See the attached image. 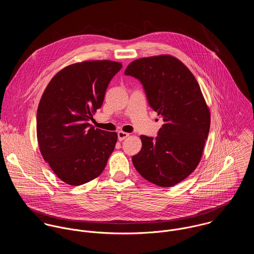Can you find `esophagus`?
<instances>
[{"instance_id":"obj_1","label":"esophagus","mask_w":254,"mask_h":254,"mask_svg":"<svg viewBox=\"0 0 254 254\" xmlns=\"http://www.w3.org/2000/svg\"><path fill=\"white\" fill-rule=\"evenodd\" d=\"M128 136H129V134H128V133H125V132H123V131H119V132L117 133V137H118V140H119V141L125 140Z\"/></svg>"}]
</instances>
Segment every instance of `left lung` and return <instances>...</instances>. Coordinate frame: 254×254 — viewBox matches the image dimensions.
Segmentation results:
<instances>
[{"mask_svg": "<svg viewBox=\"0 0 254 254\" xmlns=\"http://www.w3.org/2000/svg\"><path fill=\"white\" fill-rule=\"evenodd\" d=\"M125 75L141 82L149 107L164 122L157 137L141 136L133 164L145 180L172 187L196 168L209 133L210 113L199 85L183 63L166 55L136 60Z\"/></svg>", "mask_w": 254, "mask_h": 254, "instance_id": "left-lung-1", "label": "left lung"}]
</instances>
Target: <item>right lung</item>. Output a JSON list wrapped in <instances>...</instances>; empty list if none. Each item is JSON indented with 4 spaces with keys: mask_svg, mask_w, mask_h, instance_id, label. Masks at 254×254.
<instances>
[{
    "mask_svg": "<svg viewBox=\"0 0 254 254\" xmlns=\"http://www.w3.org/2000/svg\"><path fill=\"white\" fill-rule=\"evenodd\" d=\"M122 67L111 61L83 62L57 73L37 110L43 158L62 181L78 186L102 174L117 141L115 132L95 129L92 113L103 106L109 82Z\"/></svg>",
    "mask_w": 254,
    "mask_h": 254,
    "instance_id": "right-lung-1",
    "label": "right lung"
}]
</instances>
